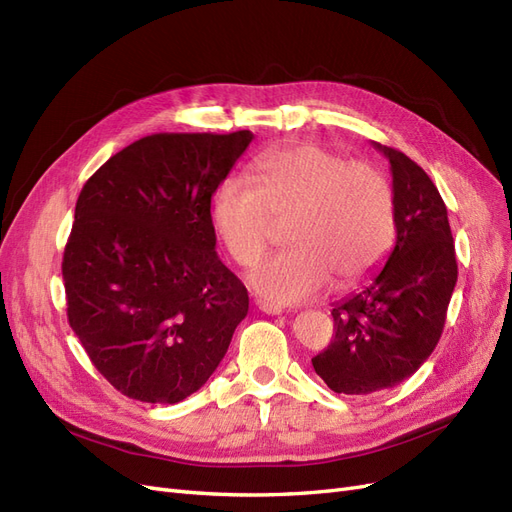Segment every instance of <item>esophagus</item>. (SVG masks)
<instances>
[{
	"instance_id": "1",
	"label": "esophagus",
	"mask_w": 512,
	"mask_h": 512,
	"mask_svg": "<svg viewBox=\"0 0 512 512\" xmlns=\"http://www.w3.org/2000/svg\"><path fill=\"white\" fill-rule=\"evenodd\" d=\"M256 307L260 309V312L262 314H269V316H280L282 312H284V309L280 307V305H273V303H267V301H256Z\"/></svg>"
}]
</instances>
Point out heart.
<instances>
[{"mask_svg": "<svg viewBox=\"0 0 512 512\" xmlns=\"http://www.w3.org/2000/svg\"><path fill=\"white\" fill-rule=\"evenodd\" d=\"M254 181L230 175L211 198V220L230 258L252 267L286 224L288 250L267 258L247 282L260 299L294 305L316 299L333 280L363 282L395 239V192L380 168L329 147L273 149Z\"/></svg>", "mask_w": 512, "mask_h": 512, "instance_id": "obj_1", "label": "heart"}]
</instances>
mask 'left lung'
Wrapping results in <instances>:
<instances>
[{"mask_svg":"<svg viewBox=\"0 0 512 512\" xmlns=\"http://www.w3.org/2000/svg\"><path fill=\"white\" fill-rule=\"evenodd\" d=\"M391 164L395 247L356 294L333 305L335 337L312 359L335 393L393 389L438 346L457 284L455 243L446 205L425 170L406 153L376 143Z\"/></svg>","mask_w":512,"mask_h":512,"instance_id":"1","label":"left lung"}]
</instances>
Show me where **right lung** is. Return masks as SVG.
<instances>
[{"mask_svg":"<svg viewBox=\"0 0 512 512\" xmlns=\"http://www.w3.org/2000/svg\"><path fill=\"white\" fill-rule=\"evenodd\" d=\"M252 138L151 134L83 185L61 262L68 322L121 395L196 393L247 316L245 286L215 254L211 196Z\"/></svg>","mask_w":512,"mask_h":512,"instance_id":"1","label":"right lung"}]
</instances>
